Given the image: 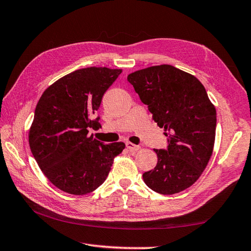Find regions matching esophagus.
<instances>
[{"mask_svg": "<svg viewBox=\"0 0 251 251\" xmlns=\"http://www.w3.org/2000/svg\"><path fill=\"white\" fill-rule=\"evenodd\" d=\"M126 148L129 150V151H131V152H136V151H138L140 149L139 145H135V144H132L130 142H127L126 143Z\"/></svg>", "mask_w": 251, "mask_h": 251, "instance_id": "1", "label": "esophagus"}]
</instances>
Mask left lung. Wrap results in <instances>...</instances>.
<instances>
[{
	"label": "left lung",
	"mask_w": 251,
	"mask_h": 251,
	"mask_svg": "<svg viewBox=\"0 0 251 251\" xmlns=\"http://www.w3.org/2000/svg\"><path fill=\"white\" fill-rule=\"evenodd\" d=\"M128 82L147 104L160 128L167 149L154 150L157 165L143 173L149 187L161 195L187 189L200 177L211 158L216 131V109L195 75L171 65L137 71Z\"/></svg>",
	"instance_id": "obj_1"
}]
</instances>
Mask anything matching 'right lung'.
I'll list each match as a JSON object with an SVG mask.
<instances>
[{
  "instance_id": "1",
  "label": "right lung",
  "mask_w": 251,
  "mask_h": 251,
  "mask_svg": "<svg viewBox=\"0 0 251 251\" xmlns=\"http://www.w3.org/2000/svg\"><path fill=\"white\" fill-rule=\"evenodd\" d=\"M122 69L87 67L64 75L39 98L28 143L40 170L59 189L82 196L106 180L123 142L103 144L89 136L99 129L92 119Z\"/></svg>"
}]
</instances>
